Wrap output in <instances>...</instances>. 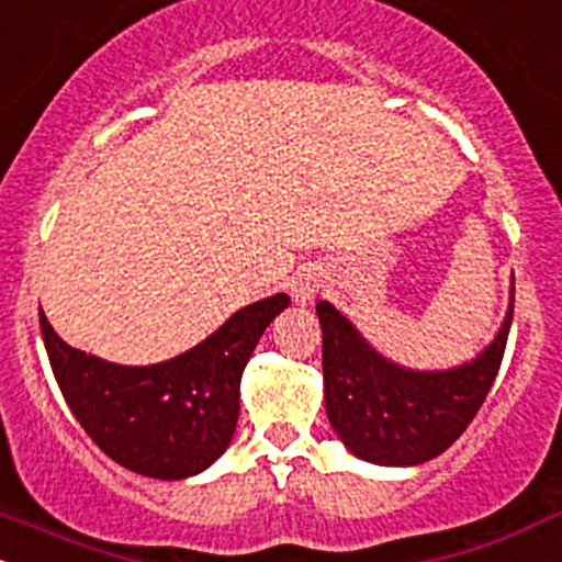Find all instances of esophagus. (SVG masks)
<instances>
[{
  "label": "esophagus",
  "mask_w": 562,
  "mask_h": 562,
  "mask_svg": "<svg viewBox=\"0 0 562 562\" xmlns=\"http://www.w3.org/2000/svg\"><path fill=\"white\" fill-rule=\"evenodd\" d=\"M316 292H319V281L311 279V276L294 283V300H300V303H308Z\"/></svg>",
  "instance_id": "34e87169"
}]
</instances>
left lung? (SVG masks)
Segmentation results:
<instances>
[{
  "label": "left lung",
  "mask_w": 562,
  "mask_h": 562,
  "mask_svg": "<svg viewBox=\"0 0 562 562\" xmlns=\"http://www.w3.org/2000/svg\"><path fill=\"white\" fill-rule=\"evenodd\" d=\"M322 324L324 406L340 441L375 465H419L462 436L482 408L506 351L514 294L495 340L473 362L422 373L384 360L327 300Z\"/></svg>",
  "instance_id": "8db88e82"
}]
</instances>
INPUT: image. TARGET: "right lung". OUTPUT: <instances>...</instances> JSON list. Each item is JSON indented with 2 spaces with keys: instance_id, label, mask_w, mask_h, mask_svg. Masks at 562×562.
Wrapping results in <instances>:
<instances>
[{
  "instance_id": "1",
  "label": "right lung",
  "mask_w": 562,
  "mask_h": 562,
  "mask_svg": "<svg viewBox=\"0 0 562 562\" xmlns=\"http://www.w3.org/2000/svg\"><path fill=\"white\" fill-rule=\"evenodd\" d=\"M286 294L246 305L176 360L126 368L72 349L40 311L45 351L69 411L110 460L151 479L205 471L233 441L240 375Z\"/></svg>"
}]
</instances>
